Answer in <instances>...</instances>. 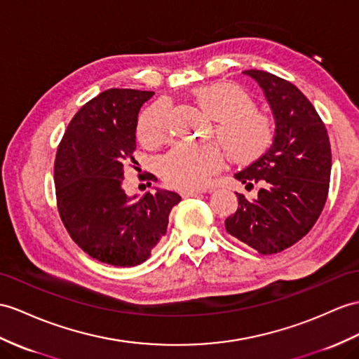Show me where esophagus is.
<instances>
[{
	"label": "esophagus",
	"mask_w": 359,
	"mask_h": 359,
	"mask_svg": "<svg viewBox=\"0 0 359 359\" xmlns=\"http://www.w3.org/2000/svg\"><path fill=\"white\" fill-rule=\"evenodd\" d=\"M205 191H212V190H205V189H186V190H181V196L182 198H190V196H196L199 194H205Z\"/></svg>",
	"instance_id": "obj_1"
}]
</instances>
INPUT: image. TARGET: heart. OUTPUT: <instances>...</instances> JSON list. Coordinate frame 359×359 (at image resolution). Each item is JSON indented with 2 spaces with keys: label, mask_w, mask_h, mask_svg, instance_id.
Here are the masks:
<instances>
[{
  "label": "heart",
  "mask_w": 359,
  "mask_h": 359,
  "mask_svg": "<svg viewBox=\"0 0 359 359\" xmlns=\"http://www.w3.org/2000/svg\"><path fill=\"white\" fill-rule=\"evenodd\" d=\"M194 100L210 118L215 133L233 161L250 163L264 154L273 142L274 129L265 112L255 108L250 95L231 83H212L194 91ZM170 133V112L164 102L154 103L138 118L137 135L144 146H158ZM219 146L180 144L161 161V175L168 184L199 189L222 168Z\"/></svg>",
  "instance_id": "heart-1"
}]
</instances>
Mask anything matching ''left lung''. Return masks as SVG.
<instances>
[{"instance_id":"8db88e82","label":"left lung","mask_w":359,"mask_h":359,"mask_svg":"<svg viewBox=\"0 0 359 359\" xmlns=\"http://www.w3.org/2000/svg\"><path fill=\"white\" fill-rule=\"evenodd\" d=\"M243 74L264 90L276 133L269 149L234 175L247 189L255 182L260 189L251 201L236 194L239 207L225 229L260 255H276L308 234L326 204L330 143L316 108L295 85L262 69Z\"/></svg>"}]
</instances>
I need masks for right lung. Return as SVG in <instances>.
Returning a JSON list of instances; mask_svg holds the SVG:
<instances>
[{
    "label": "right lung",
    "mask_w": 359,
    "mask_h": 359,
    "mask_svg": "<svg viewBox=\"0 0 359 359\" xmlns=\"http://www.w3.org/2000/svg\"><path fill=\"white\" fill-rule=\"evenodd\" d=\"M152 95L126 88L100 93L77 111L57 147L60 219L86 255L114 266H135L149 259L168 231L172 207L181 201L170 190L156 189L138 198L123 189L125 168L135 163L138 112Z\"/></svg>",
    "instance_id": "1"
}]
</instances>
